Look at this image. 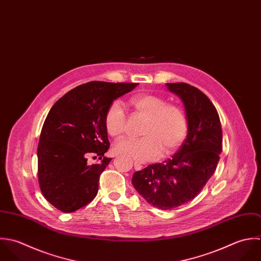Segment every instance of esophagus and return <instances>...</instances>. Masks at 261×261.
Returning a JSON list of instances; mask_svg holds the SVG:
<instances>
[{
  "label": "esophagus",
  "mask_w": 261,
  "mask_h": 261,
  "mask_svg": "<svg viewBox=\"0 0 261 261\" xmlns=\"http://www.w3.org/2000/svg\"><path fill=\"white\" fill-rule=\"evenodd\" d=\"M134 165H135V169L138 170V171H139V170H142V168H143V166H142L140 163H138V162H135Z\"/></svg>",
  "instance_id": "esophagus-1"
}]
</instances>
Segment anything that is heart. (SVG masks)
I'll list each match as a JSON object with an SVG mask.
<instances>
[{"instance_id": "heart-1", "label": "heart", "mask_w": 261, "mask_h": 261, "mask_svg": "<svg viewBox=\"0 0 261 261\" xmlns=\"http://www.w3.org/2000/svg\"><path fill=\"white\" fill-rule=\"evenodd\" d=\"M134 112L145 118L139 139H123L114 145V152L138 162L154 160L159 155L174 153L183 143L188 129L184 110L168 103L159 95L138 94L129 99ZM104 125L112 138H119L125 130L126 115L118 102H112L104 115Z\"/></svg>"}]
</instances>
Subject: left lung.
I'll return each instance as SVG.
<instances>
[{
    "label": "left lung",
    "instance_id": "left-lung-1",
    "mask_svg": "<svg viewBox=\"0 0 261 261\" xmlns=\"http://www.w3.org/2000/svg\"><path fill=\"white\" fill-rule=\"evenodd\" d=\"M166 86L184 103L186 140L171 159L135 172L133 184L153 206L169 211L197 196L215 173L223 137L218 111L204 93L182 82Z\"/></svg>",
    "mask_w": 261,
    "mask_h": 261
}]
</instances>
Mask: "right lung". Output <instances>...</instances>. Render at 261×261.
<instances>
[{
	"mask_svg": "<svg viewBox=\"0 0 261 261\" xmlns=\"http://www.w3.org/2000/svg\"><path fill=\"white\" fill-rule=\"evenodd\" d=\"M137 86L89 82L69 91L49 110L37 148L38 183L46 200L61 212H75L96 196L100 175L111 161L104 156L110 145L105 112L116 98ZM90 155L100 162L89 165Z\"/></svg>",
	"mask_w": 261,
	"mask_h": 261,
	"instance_id": "1",
	"label": "right lung"
}]
</instances>
